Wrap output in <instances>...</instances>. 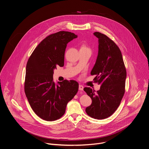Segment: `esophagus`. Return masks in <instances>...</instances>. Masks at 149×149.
<instances>
[{
  "mask_svg": "<svg viewBox=\"0 0 149 149\" xmlns=\"http://www.w3.org/2000/svg\"><path fill=\"white\" fill-rule=\"evenodd\" d=\"M79 90L80 91H83L84 90V87L82 86H81V85H79Z\"/></svg>",
  "mask_w": 149,
  "mask_h": 149,
  "instance_id": "1",
  "label": "esophagus"
}]
</instances>
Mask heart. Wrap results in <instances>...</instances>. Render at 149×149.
<instances>
[{"mask_svg":"<svg viewBox=\"0 0 149 149\" xmlns=\"http://www.w3.org/2000/svg\"><path fill=\"white\" fill-rule=\"evenodd\" d=\"M90 49L86 45H82V46H81V49Z\"/></svg>","mask_w":149,"mask_h":149,"instance_id":"1","label":"heart"}]
</instances>
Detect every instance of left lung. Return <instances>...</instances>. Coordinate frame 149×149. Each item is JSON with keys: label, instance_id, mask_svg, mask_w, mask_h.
Here are the masks:
<instances>
[{"label": "left lung", "instance_id": "left-lung-1", "mask_svg": "<svg viewBox=\"0 0 149 149\" xmlns=\"http://www.w3.org/2000/svg\"><path fill=\"white\" fill-rule=\"evenodd\" d=\"M94 35L98 39V52L91 74L96 75L94 82L101 87L97 92L90 87L84 88L92 100L86 111L91 117L102 120L111 116L118 107L125 92L127 74L117 45L100 32H95Z\"/></svg>", "mask_w": 149, "mask_h": 149}]
</instances>
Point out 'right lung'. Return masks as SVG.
I'll list each match as a JSON object with an SVG mask.
<instances>
[{
	"mask_svg": "<svg viewBox=\"0 0 149 149\" xmlns=\"http://www.w3.org/2000/svg\"><path fill=\"white\" fill-rule=\"evenodd\" d=\"M74 33L59 31L48 36L36 47L26 67L25 92L35 113L46 121L60 118L68 102L76 95L78 83L74 80L54 81V71L64 65L68 42L77 38Z\"/></svg>",
	"mask_w": 149,
	"mask_h": 149,
	"instance_id": "add662e5",
	"label": "right lung"
}]
</instances>
